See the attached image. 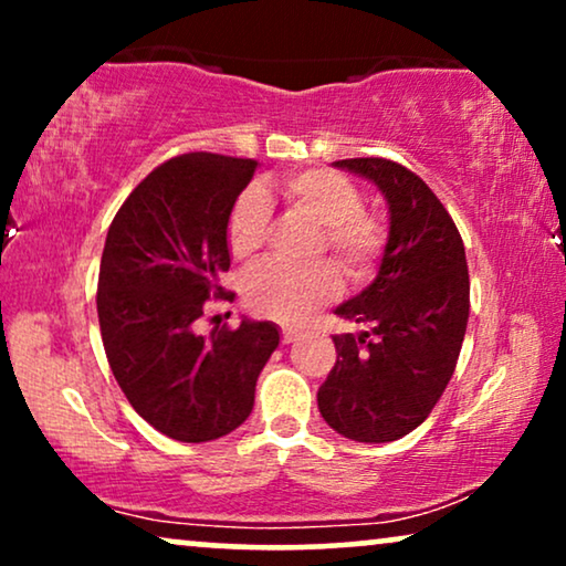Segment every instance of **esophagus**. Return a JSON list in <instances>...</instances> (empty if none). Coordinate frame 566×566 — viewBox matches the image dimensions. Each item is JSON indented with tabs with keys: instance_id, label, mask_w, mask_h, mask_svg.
<instances>
[{
	"instance_id": "esophagus-1",
	"label": "esophagus",
	"mask_w": 566,
	"mask_h": 566,
	"mask_svg": "<svg viewBox=\"0 0 566 566\" xmlns=\"http://www.w3.org/2000/svg\"><path fill=\"white\" fill-rule=\"evenodd\" d=\"M298 335H301L298 329H293V327H283V332H281V339H283V345H291L293 339H298Z\"/></svg>"
}]
</instances>
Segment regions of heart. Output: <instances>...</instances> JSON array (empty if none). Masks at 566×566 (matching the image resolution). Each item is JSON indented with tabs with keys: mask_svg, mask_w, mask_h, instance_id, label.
Returning a JSON list of instances; mask_svg holds the SVG:
<instances>
[{
	"mask_svg": "<svg viewBox=\"0 0 566 566\" xmlns=\"http://www.w3.org/2000/svg\"><path fill=\"white\" fill-rule=\"evenodd\" d=\"M281 198L306 219L319 223L316 252H329L350 281H366L384 260L389 227L363 208V192L335 169H304L275 185ZM268 190L250 188L234 200L227 216V247L239 262L258 258L268 231ZM339 291V273L332 262L312 268L265 265L244 281V304L252 314L277 322H301L327 304Z\"/></svg>",
	"mask_w": 566,
	"mask_h": 566,
	"instance_id": "obj_1",
	"label": "heart"
}]
</instances>
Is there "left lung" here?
I'll return each instance as SVG.
<instances>
[{"mask_svg": "<svg viewBox=\"0 0 566 566\" xmlns=\"http://www.w3.org/2000/svg\"><path fill=\"white\" fill-rule=\"evenodd\" d=\"M389 203L391 227L376 281L335 308L363 324L335 335L337 360L316 401L332 430L389 443L428 420L459 360L469 322V268L451 213L412 169L391 159H339Z\"/></svg>", "mask_w": 566, "mask_h": 566, "instance_id": "1", "label": "left lung"}]
</instances>
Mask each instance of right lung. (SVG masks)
Returning a JSON list of instances; mask_svg holds the SVG:
<instances>
[{"instance_id":"add662e5","label":"right lung","mask_w":566,"mask_h":566,"mask_svg":"<svg viewBox=\"0 0 566 566\" xmlns=\"http://www.w3.org/2000/svg\"><path fill=\"white\" fill-rule=\"evenodd\" d=\"M254 169V159L180 154L136 185L107 229L97 277L107 363L130 407L182 443L229 436L250 417L281 343L273 322L196 332L206 301L231 298L227 216Z\"/></svg>"}]
</instances>
